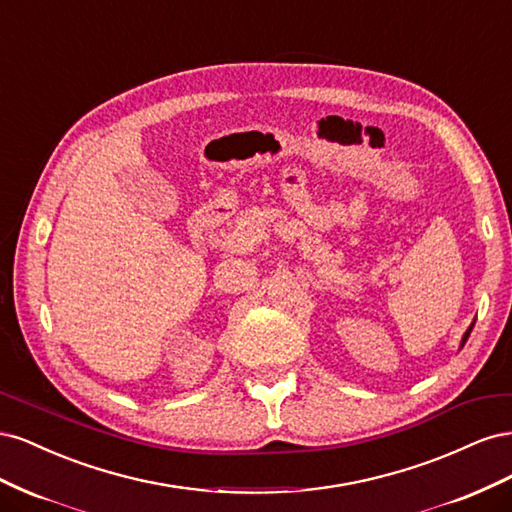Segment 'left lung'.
Wrapping results in <instances>:
<instances>
[{"instance_id":"obj_1","label":"left lung","mask_w":512,"mask_h":512,"mask_svg":"<svg viewBox=\"0 0 512 512\" xmlns=\"http://www.w3.org/2000/svg\"><path fill=\"white\" fill-rule=\"evenodd\" d=\"M476 322V320H474ZM474 322L470 324V327H468V331L466 333H463V337H461V346L459 348H463V344H466L468 342V337H470V333H472V327H474Z\"/></svg>"}]
</instances>
